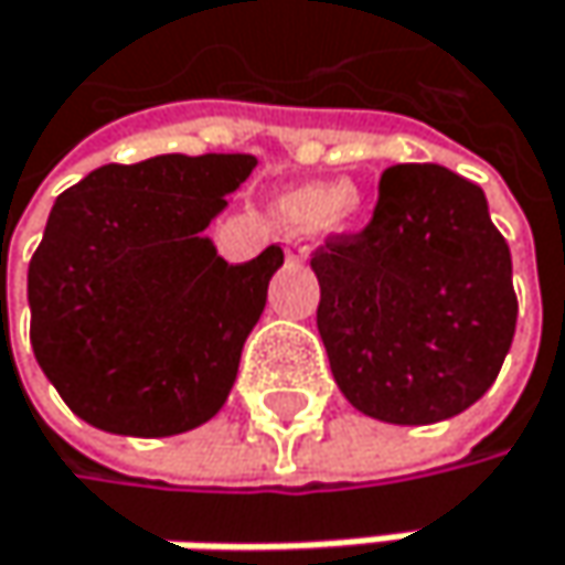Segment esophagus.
I'll use <instances>...</instances> for the list:
<instances>
[{
	"label": "esophagus",
	"instance_id": "obj_1",
	"mask_svg": "<svg viewBox=\"0 0 565 565\" xmlns=\"http://www.w3.org/2000/svg\"><path fill=\"white\" fill-rule=\"evenodd\" d=\"M286 256H289L292 263H306V259H309V244H306L302 237L289 234V237H286Z\"/></svg>",
	"mask_w": 565,
	"mask_h": 565
}]
</instances>
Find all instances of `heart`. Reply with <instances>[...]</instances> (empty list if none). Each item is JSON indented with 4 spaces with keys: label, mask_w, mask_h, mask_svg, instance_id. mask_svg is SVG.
<instances>
[{
    "label": "heart",
    "mask_w": 565,
    "mask_h": 565,
    "mask_svg": "<svg viewBox=\"0 0 565 565\" xmlns=\"http://www.w3.org/2000/svg\"><path fill=\"white\" fill-rule=\"evenodd\" d=\"M276 214L302 234L344 227L361 214V194L351 181H306L276 198Z\"/></svg>",
    "instance_id": "b5f03b06"
}]
</instances>
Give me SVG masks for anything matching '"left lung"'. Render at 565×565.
<instances>
[{"label":"left lung","instance_id":"obj_1","mask_svg":"<svg viewBox=\"0 0 565 565\" xmlns=\"http://www.w3.org/2000/svg\"><path fill=\"white\" fill-rule=\"evenodd\" d=\"M334 384L371 419H452L494 384L518 324L511 249L484 191L443 166H393L374 221L312 256Z\"/></svg>","mask_w":565,"mask_h":565}]
</instances>
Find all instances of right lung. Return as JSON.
<instances>
[{"instance_id":"add662e5","label":"right lung","mask_w":565,"mask_h":565,"mask_svg":"<svg viewBox=\"0 0 565 565\" xmlns=\"http://www.w3.org/2000/svg\"><path fill=\"white\" fill-rule=\"evenodd\" d=\"M256 159L156 156L67 188L29 263L32 351L90 426L159 439L227 403L282 249L231 266L207 224Z\"/></svg>"}]
</instances>
